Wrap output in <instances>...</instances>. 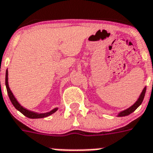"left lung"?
Masks as SVG:
<instances>
[{
  "label": "left lung",
  "instance_id": "obj_1",
  "mask_svg": "<svg viewBox=\"0 0 153 153\" xmlns=\"http://www.w3.org/2000/svg\"><path fill=\"white\" fill-rule=\"evenodd\" d=\"M145 92H146V86L143 88L141 93H140V95L139 96V97H138L137 101H136L132 106H130L129 108H128L126 109L118 112L117 117H125V116H128V115L131 114L132 112H134L135 110L137 109V108L139 107L140 105H141V103L143 102V100H144V95H145Z\"/></svg>",
  "mask_w": 153,
  "mask_h": 153
}]
</instances>
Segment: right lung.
<instances>
[{"label": "right lung", "mask_w": 153, "mask_h": 153, "mask_svg": "<svg viewBox=\"0 0 153 153\" xmlns=\"http://www.w3.org/2000/svg\"><path fill=\"white\" fill-rule=\"evenodd\" d=\"M9 72H8V69L6 70V73H5V86H6L7 93H8V95H9V97L11 100L12 104L13 105V106L16 108V109H17L19 112H21L23 115H25V117H28V118H31V119H38V118H44V117H47L48 116H50L53 113H54L55 112H56L58 109V108H53L51 111L48 112H44V113H38V112H33V111H30V110L27 109L25 108H24L23 106H21L20 105V103L17 101V100L16 99V97H14L13 93H12V91L10 90V88H9Z\"/></svg>", "instance_id": "obj_1"}]
</instances>
